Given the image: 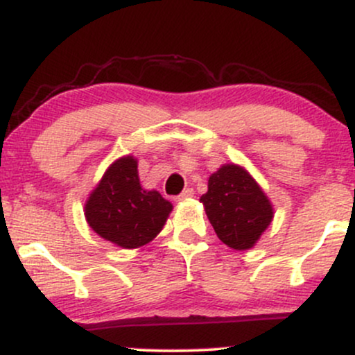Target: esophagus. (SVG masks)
I'll list each match as a JSON object with an SVG mask.
<instances>
[{
    "label": "esophagus",
    "instance_id": "obj_1",
    "mask_svg": "<svg viewBox=\"0 0 355 355\" xmlns=\"http://www.w3.org/2000/svg\"><path fill=\"white\" fill-rule=\"evenodd\" d=\"M190 197H193V190L187 189V190H183L180 195H177V197H175V200L182 202V200H187V198H190Z\"/></svg>",
    "mask_w": 355,
    "mask_h": 355
}]
</instances>
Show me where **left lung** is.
Segmentation results:
<instances>
[{"instance_id": "left-lung-1", "label": "left lung", "mask_w": 355, "mask_h": 355, "mask_svg": "<svg viewBox=\"0 0 355 355\" xmlns=\"http://www.w3.org/2000/svg\"><path fill=\"white\" fill-rule=\"evenodd\" d=\"M200 202L217 237L235 250L254 247L274 217L266 193L237 165H223L211 173Z\"/></svg>"}]
</instances>
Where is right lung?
<instances>
[{
    "mask_svg": "<svg viewBox=\"0 0 355 355\" xmlns=\"http://www.w3.org/2000/svg\"><path fill=\"white\" fill-rule=\"evenodd\" d=\"M170 211L172 203L157 190L141 189L133 157L120 158L110 166L85 205L89 227L123 248H137L153 240Z\"/></svg>",
    "mask_w": 355,
    "mask_h": 355,
    "instance_id": "obj_1",
    "label": "right lung"
}]
</instances>
